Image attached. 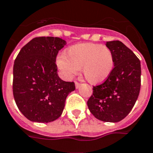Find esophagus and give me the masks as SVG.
Listing matches in <instances>:
<instances>
[{
  "instance_id": "esophagus-1",
  "label": "esophagus",
  "mask_w": 153,
  "mask_h": 153,
  "mask_svg": "<svg viewBox=\"0 0 153 153\" xmlns=\"http://www.w3.org/2000/svg\"><path fill=\"white\" fill-rule=\"evenodd\" d=\"M79 87H80V83H79V82H75V87L79 88Z\"/></svg>"
}]
</instances>
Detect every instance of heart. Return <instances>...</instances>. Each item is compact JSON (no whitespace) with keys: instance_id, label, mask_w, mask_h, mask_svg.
<instances>
[{"instance_id":"1","label":"heart","mask_w":153,"mask_h":153,"mask_svg":"<svg viewBox=\"0 0 153 153\" xmlns=\"http://www.w3.org/2000/svg\"><path fill=\"white\" fill-rule=\"evenodd\" d=\"M56 63L66 79H72L81 68L88 82L100 84L111 74L114 57L111 50L106 45L79 43L66 49L63 55L58 57Z\"/></svg>"}]
</instances>
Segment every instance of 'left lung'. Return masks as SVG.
<instances>
[{
    "instance_id": "left-lung-1",
    "label": "left lung",
    "mask_w": 153,
    "mask_h": 153,
    "mask_svg": "<svg viewBox=\"0 0 153 153\" xmlns=\"http://www.w3.org/2000/svg\"><path fill=\"white\" fill-rule=\"evenodd\" d=\"M106 45L112 51L114 68L102 83L93 87L87 101L90 111L104 122H119L131 111L140 94L141 82L140 61L120 41Z\"/></svg>"
}]
</instances>
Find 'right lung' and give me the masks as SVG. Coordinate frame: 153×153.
I'll use <instances>...</instances> for the list:
<instances>
[{
    "label": "right lung",
    "instance_id": "obj_1",
    "mask_svg": "<svg viewBox=\"0 0 153 153\" xmlns=\"http://www.w3.org/2000/svg\"><path fill=\"white\" fill-rule=\"evenodd\" d=\"M66 42L37 37L20 51L13 65V93L20 111L33 122L49 123L61 116L74 82L58 75L56 58Z\"/></svg>",
    "mask_w": 153,
    "mask_h": 153
}]
</instances>
